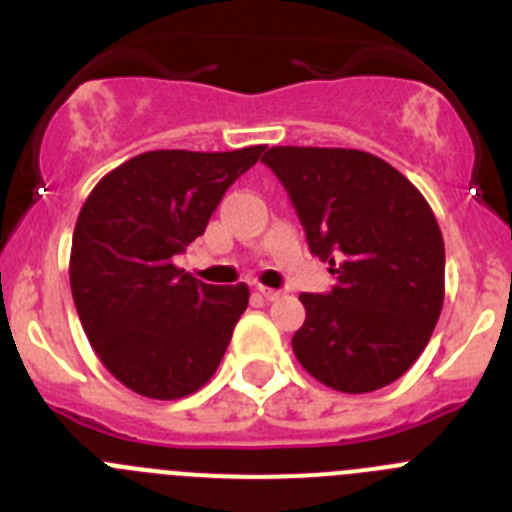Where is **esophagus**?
I'll return each instance as SVG.
<instances>
[{"label":"esophagus","mask_w":512,"mask_h":512,"mask_svg":"<svg viewBox=\"0 0 512 512\" xmlns=\"http://www.w3.org/2000/svg\"><path fill=\"white\" fill-rule=\"evenodd\" d=\"M257 293H260L262 295V298H265V300H278L280 298V295H283V293H280V290H272V288H265V285H257Z\"/></svg>","instance_id":"1"}]
</instances>
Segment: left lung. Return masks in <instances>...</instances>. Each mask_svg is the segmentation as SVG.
Instances as JSON below:
<instances>
[{
    "instance_id": "left-lung-1",
    "label": "left lung",
    "mask_w": 512,
    "mask_h": 512,
    "mask_svg": "<svg viewBox=\"0 0 512 512\" xmlns=\"http://www.w3.org/2000/svg\"><path fill=\"white\" fill-rule=\"evenodd\" d=\"M288 191L313 255L338 275L303 293L293 351L313 379L366 394L407 374L444 303V240L422 191L356 148L272 146L262 156Z\"/></svg>"
}]
</instances>
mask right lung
Here are the masks:
<instances>
[{
	"label": "right lung",
	"instance_id": "add662e5",
	"mask_svg": "<svg viewBox=\"0 0 512 512\" xmlns=\"http://www.w3.org/2000/svg\"><path fill=\"white\" fill-rule=\"evenodd\" d=\"M265 146L146 151L105 174L78 214L70 288L90 346L136 394L181 399L217 371L250 288L174 265Z\"/></svg>",
	"mask_w": 512,
	"mask_h": 512
}]
</instances>
